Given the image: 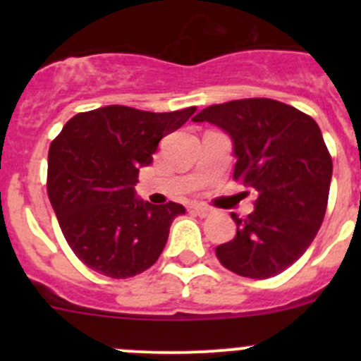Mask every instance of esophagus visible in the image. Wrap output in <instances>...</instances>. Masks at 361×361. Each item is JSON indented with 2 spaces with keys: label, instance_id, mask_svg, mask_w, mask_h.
<instances>
[{
  "label": "esophagus",
  "instance_id": "obj_1",
  "mask_svg": "<svg viewBox=\"0 0 361 361\" xmlns=\"http://www.w3.org/2000/svg\"><path fill=\"white\" fill-rule=\"evenodd\" d=\"M190 211H192V213H194V214H197V216H201V218H206V216H209V214H211L209 207L199 206V204H197V206H192Z\"/></svg>",
  "mask_w": 361,
  "mask_h": 361
}]
</instances>
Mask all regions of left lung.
<instances>
[{
  "label": "left lung",
  "mask_w": 361,
  "mask_h": 361,
  "mask_svg": "<svg viewBox=\"0 0 361 361\" xmlns=\"http://www.w3.org/2000/svg\"><path fill=\"white\" fill-rule=\"evenodd\" d=\"M194 122H209L232 140L234 180L253 190L255 209L235 238L216 246L224 267L265 279L281 274L311 246L325 218L332 157L318 123L274 99L228 101L204 108Z\"/></svg>",
  "instance_id": "obj_1"
}]
</instances>
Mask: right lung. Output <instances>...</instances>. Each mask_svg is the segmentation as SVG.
Returning <instances> with one entry per match:
<instances>
[{"mask_svg": "<svg viewBox=\"0 0 361 361\" xmlns=\"http://www.w3.org/2000/svg\"><path fill=\"white\" fill-rule=\"evenodd\" d=\"M194 111L195 106L152 113L113 104L75 115L52 141L47 192L68 245L87 267L123 279L157 262L171 224L185 207L143 201L134 185L159 141Z\"/></svg>", "mask_w": 361, "mask_h": 361, "instance_id": "add662e5", "label": "right lung"}]
</instances>
